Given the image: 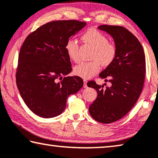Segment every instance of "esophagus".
Instances as JSON below:
<instances>
[{
    "mask_svg": "<svg viewBox=\"0 0 158 158\" xmlns=\"http://www.w3.org/2000/svg\"><path fill=\"white\" fill-rule=\"evenodd\" d=\"M84 88H87V81L86 79H84Z\"/></svg>",
    "mask_w": 158,
    "mask_h": 158,
    "instance_id": "obj_1",
    "label": "esophagus"
}]
</instances>
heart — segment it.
<instances>
[{"label":"heart","instance_id":"b5f03b06","mask_svg":"<svg viewBox=\"0 0 158 158\" xmlns=\"http://www.w3.org/2000/svg\"><path fill=\"white\" fill-rule=\"evenodd\" d=\"M85 43L94 48L91 62H82L74 67V72L77 76L84 79L91 78L98 72L101 64L102 66L109 65L114 60L117 53L115 45L108 42V39L104 34L96 29H91L82 36ZM67 56L74 62L79 60V46L77 40H68L65 46Z\"/></svg>","mask_w":158,"mask_h":158}]
</instances>
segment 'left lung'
<instances>
[{
	"mask_svg": "<svg viewBox=\"0 0 158 158\" xmlns=\"http://www.w3.org/2000/svg\"><path fill=\"white\" fill-rule=\"evenodd\" d=\"M98 29L113 38L117 53L114 60L99 74L110 83V86L103 89L104 85L94 81L87 83L98 93L89 112L97 122L109 124L126 115L139 99L144 84L146 58L141 43L128 29L106 24Z\"/></svg>",
	"mask_w": 158,
	"mask_h": 158,
	"instance_id": "1",
	"label": "left lung"
}]
</instances>
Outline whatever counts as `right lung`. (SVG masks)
Here are the masks:
<instances>
[{"instance_id":"1","label":"right lung","mask_w":158,"mask_h":158,"mask_svg":"<svg viewBox=\"0 0 158 158\" xmlns=\"http://www.w3.org/2000/svg\"><path fill=\"white\" fill-rule=\"evenodd\" d=\"M86 25L77 20L51 22L25 39L19 54L17 86L25 104L38 116L51 118L60 114L69 95L83 86L81 77H66L72 64L65 46Z\"/></svg>"}]
</instances>
